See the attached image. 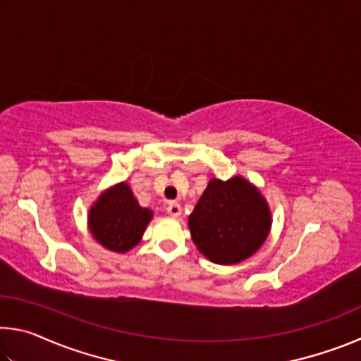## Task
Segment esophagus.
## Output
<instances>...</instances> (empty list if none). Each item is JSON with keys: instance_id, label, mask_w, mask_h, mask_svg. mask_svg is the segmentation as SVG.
Returning <instances> with one entry per match:
<instances>
[{"instance_id": "34e87169", "label": "esophagus", "mask_w": 361, "mask_h": 361, "mask_svg": "<svg viewBox=\"0 0 361 361\" xmlns=\"http://www.w3.org/2000/svg\"><path fill=\"white\" fill-rule=\"evenodd\" d=\"M167 213L172 218H178L181 215V207L178 204H170L167 207Z\"/></svg>"}]
</instances>
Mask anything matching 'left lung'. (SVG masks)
<instances>
[{"mask_svg":"<svg viewBox=\"0 0 361 361\" xmlns=\"http://www.w3.org/2000/svg\"><path fill=\"white\" fill-rule=\"evenodd\" d=\"M271 224L266 199L242 176L212 178L189 215V231L199 252L226 266L250 258L267 239Z\"/></svg>","mask_w":361,"mask_h":361,"instance_id":"8db88e82","label":"left lung"}]
</instances>
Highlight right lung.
<instances>
[{"label":"right lung","mask_w":361,"mask_h":361,"mask_svg":"<svg viewBox=\"0 0 361 361\" xmlns=\"http://www.w3.org/2000/svg\"><path fill=\"white\" fill-rule=\"evenodd\" d=\"M152 212L140 207L127 183L103 192L89 212L94 239L111 252L126 253L142 240Z\"/></svg>","instance_id":"obj_1"}]
</instances>
